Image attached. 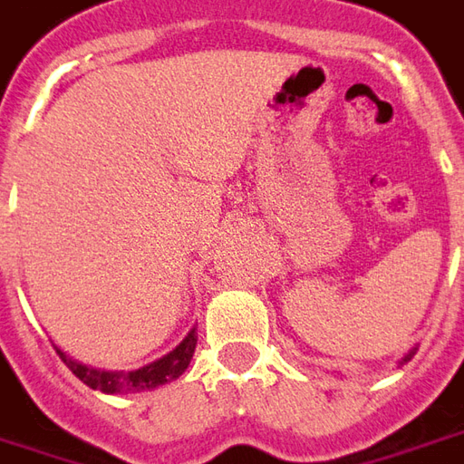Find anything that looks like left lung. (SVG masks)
<instances>
[{
    "label": "left lung",
    "instance_id": "1",
    "mask_svg": "<svg viewBox=\"0 0 464 464\" xmlns=\"http://www.w3.org/2000/svg\"><path fill=\"white\" fill-rule=\"evenodd\" d=\"M412 356H414V349H410V354L404 356V359H401V362H410V359H412Z\"/></svg>",
    "mask_w": 464,
    "mask_h": 464
}]
</instances>
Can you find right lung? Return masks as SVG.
Returning <instances> with one entry per match:
<instances>
[{
  "mask_svg": "<svg viewBox=\"0 0 464 464\" xmlns=\"http://www.w3.org/2000/svg\"><path fill=\"white\" fill-rule=\"evenodd\" d=\"M196 344H198V329H190L186 339L170 352L165 354L163 359H158L148 367L135 369V372H105V369H92L74 362L70 356L64 354L63 349H57V354L63 359L67 369L72 372L74 377L80 382H85L87 387L100 392H108V394H122V392H142V390H153V387H160L170 379H178L190 364L193 359V352H196Z\"/></svg>",
  "mask_w": 464,
  "mask_h": 464,
  "instance_id": "obj_1",
  "label": "right lung"
}]
</instances>
